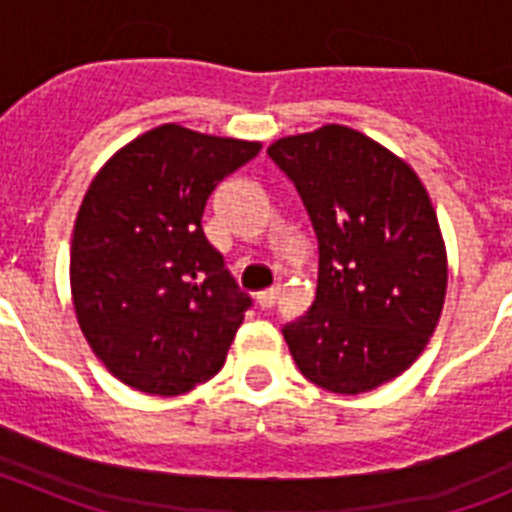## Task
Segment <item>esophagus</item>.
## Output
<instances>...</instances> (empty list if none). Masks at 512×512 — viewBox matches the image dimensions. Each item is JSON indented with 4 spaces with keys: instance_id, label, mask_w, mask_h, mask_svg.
I'll return each instance as SVG.
<instances>
[{
    "instance_id": "obj_1",
    "label": "esophagus",
    "mask_w": 512,
    "mask_h": 512,
    "mask_svg": "<svg viewBox=\"0 0 512 512\" xmlns=\"http://www.w3.org/2000/svg\"><path fill=\"white\" fill-rule=\"evenodd\" d=\"M279 295H282V287H279V284H274V287L264 289V292H259V295H256V305H259L261 310H269V307H274V302L279 300Z\"/></svg>"
}]
</instances>
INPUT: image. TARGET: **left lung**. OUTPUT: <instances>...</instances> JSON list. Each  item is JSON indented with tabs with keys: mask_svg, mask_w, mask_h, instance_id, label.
Returning a JSON list of instances; mask_svg holds the SVG:
<instances>
[{
	"mask_svg": "<svg viewBox=\"0 0 512 512\" xmlns=\"http://www.w3.org/2000/svg\"><path fill=\"white\" fill-rule=\"evenodd\" d=\"M266 153L318 238V292L282 328L289 354L323 390L372 392L423 354L441 318L449 269L431 197L402 158L343 125Z\"/></svg>",
	"mask_w": 512,
	"mask_h": 512,
	"instance_id": "8db88e82",
	"label": "left lung"
}]
</instances>
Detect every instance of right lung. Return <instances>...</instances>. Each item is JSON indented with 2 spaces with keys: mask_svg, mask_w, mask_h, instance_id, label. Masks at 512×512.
<instances>
[{
  "mask_svg": "<svg viewBox=\"0 0 512 512\" xmlns=\"http://www.w3.org/2000/svg\"><path fill=\"white\" fill-rule=\"evenodd\" d=\"M261 143L161 125L89 184L71 241L81 333L120 382L174 397L215 377L251 297L202 230L210 194Z\"/></svg>",
  "mask_w": 512,
  "mask_h": 512,
  "instance_id": "right-lung-1",
  "label": "right lung"
}]
</instances>
